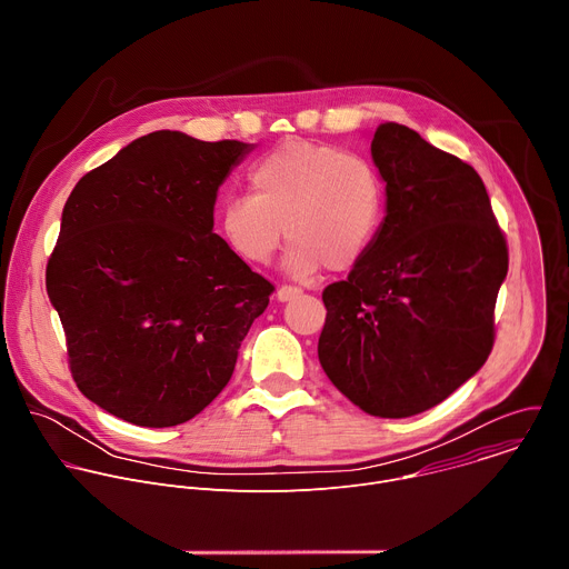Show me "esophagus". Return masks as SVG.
<instances>
[{
	"label": "esophagus",
	"mask_w": 569,
	"mask_h": 569,
	"mask_svg": "<svg viewBox=\"0 0 569 569\" xmlns=\"http://www.w3.org/2000/svg\"><path fill=\"white\" fill-rule=\"evenodd\" d=\"M301 295V290L299 288H292V286H281V288H277V299L279 301H292L295 297H299Z\"/></svg>",
	"instance_id": "obj_1"
}]
</instances>
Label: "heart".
<instances>
[{
  "label": "heart",
  "instance_id": "b5f03b06",
  "mask_svg": "<svg viewBox=\"0 0 569 569\" xmlns=\"http://www.w3.org/2000/svg\"><path fill=\"white\" fill-rule=\"evenodd\" d=\"M254 196H231L218 209V233L248 266H266L283 233V270L312 279L323 266L356 268L380 231L385 182L362 154L331 143L288 139L250 171Z\"/></svg>",
  "mask_w": 569,
  "mask_h": 569
}]
</instances>
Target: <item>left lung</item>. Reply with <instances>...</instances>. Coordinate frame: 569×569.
Instances as JSON below:
<instances>
[{
  "label": "left lung",
  "instance_id": "left-lung-1",
  "mask_svg": "<svg viewBox=\"0 0 569 569\" xmlns=\"http://www.w3.org/2000/svg\"><path fill=\"white\" fill-rule=\"evenodd\" d=\"M385 220L367 257L321 292V369L360 410L421 415L475 376L496 340L509 270L477 171L400 123L371 139Z\"/></svg>",
  "mask_w": 569,
  "mask_h": 569
}]
</instances>
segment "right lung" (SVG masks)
I'll use <instances>...</instances> for the list:
<instances>
[{
	"mask_svg": "<svg viewBox=\"0 0 569 569\" xmlns=\"http://www.w3.org/2000/svg\"><path fill=\"white\" fill-rule=\"evenodd\" d=\"M254 143L157 130L78 180L47 263L69 369L101 410L171 428L229 382L270 281L213 233L220 184Z\"/></svg>",
	"mask_w": 569,
	"mask_h": 569,
	"instance_id": "right-lung-1",
	"label": "right lung"
}]
</instances>
